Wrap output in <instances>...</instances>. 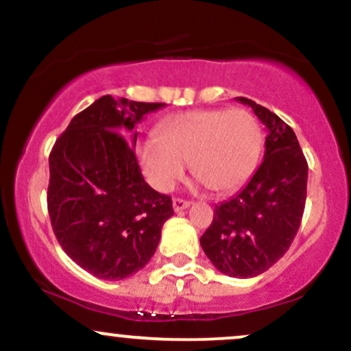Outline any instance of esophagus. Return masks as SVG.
Wrapping results in <instances>:
<instances>
[{
	"mask_svg": "<svg viewBox=\"0 0 351 351\" xmlns=\"http://www.w3.org/2000/svg\"><path fill=\"white\" fill-rule=\"evenodd\" d=\"M188 206H189V201H186V199H181V198L173 199V209H175L176 213L183 211V209H186Z\"/></svg>",
	"mask_w": 351,
	"mask_h": 351,
	"instance_id": "34e87169",
	"label": "esophagus"
}]
</instances>
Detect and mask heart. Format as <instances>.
<instances>
[{"instance_id": "obj_1", "label": "heart", "mask_w": 351, "mask_h": 351, "mask_svg": "<svg viewBox=\"0 0 351 351\" xmlns=\"http://www.w3.org/2000/svg\"><path fill=\"white\" fill-rule=\"evenodd\" d=\"M147 140L138 156L158 191H171L191 163L195 178L215 193L234 191L247 181L263 153V128L244 108H203L175 115Z\"/></svg>"}]
</instances>
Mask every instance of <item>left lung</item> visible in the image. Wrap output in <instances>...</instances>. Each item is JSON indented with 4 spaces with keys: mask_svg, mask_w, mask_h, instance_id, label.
I'll use <instances>...</instances> for the list:
<instances>
[{
    "mask_svg": "<svg viewBox=\"0 0 351 351\" xmlns=\"http://www.w3.org/2000/svg\"><path fill=\"white\" fill-rule=\"evenodd\" d=\"M236 100L267 127L264 162L236 196L215 208L199 243L217 271L247 279L272 267L291 247L304 215L308 165L284 120L251 99Z\"/></svg>",
    "mask_w": 351,
    "mask_h": 351,
    "instance_id": "1",
    "label": "left lung"
}]
</instances>
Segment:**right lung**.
Segmentation results:
<instances>
[{"instance_id":"right-lung-1","label":"right lung","mask_w":351,"mask_h":351,"mask_svg":"<svg viewBox=\"0 0 351 351\" xmlns=\"http://www.w3.org/2000/svg\"><path fill=\"white\" fill-rule=\"evenodd\" d=\"M162 107L104 95L52 147V231L67 256L99 279L120 280L143 269L173 216L171 198L145 183L134 147L121 135Z\"/></svg>"}]
</instances>
